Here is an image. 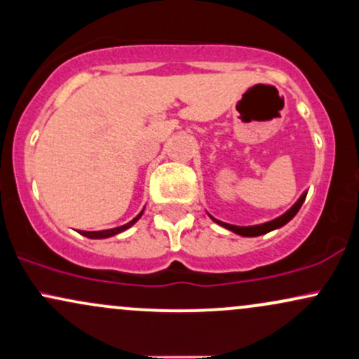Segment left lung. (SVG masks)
<instances>
[{
    "label": "left lung",
    "instance_id": "1",
    "mask_svg": "<svg viewBox=\"0 0 359 359\" xmlns=\"http://www.w3.org/2000/svg\"><path fill=\"white\" fill-rule=\"evenodd\" d=\"M304 201H306V194H304V196L300 197L297 203L292 205V208L288 209L285 214H282V216L277 217V219L265 222V224H258V226H233V224H228V222H221V221L214 219V217H212V219L216 221L217 224L224 226V228L229 229V231H233V233H236V234H241V236H259V234H265V233H269V231H273V229L282 228L283 224H287V222L290 221L292 217H294L295 214L299 212V209L302 208Z\"/></svg>",
    "mask_w": 359,
    "mask_h": 359
}]
</instances>
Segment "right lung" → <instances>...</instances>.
<instances>
[{"mask_svg": "<svg viewBox=\"0 0 359 359\" xmlns=\"http://www.w3.org/2000/svg\"><path fill=\"white\" fill-rule=\"evenodd\" d=\"M142 214H143V211L138 214L137 217H135V219H131L130 222H128V224H123V226H119V228H113V229H104V231H79L82 236H86V238H93V240H100V238H109V236H114V234H118V233H121V231H125V229H128L130 228V226H133L135 222H137L140 217H142Z\"/></svg>", "mask_w": 359, "mask_h": 359, "instance_id": "1", "label": "right lung"}]
</instances>
